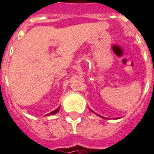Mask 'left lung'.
Here are the masks:
<instances>
[{"mask_svg": "<svg viewBox=\"0 0 154 154\" xmlns=\"http://www.w3.org/2000/svg\"><path fill=\"white\" fill-rule=\"evenodd\" d=\"M91 112H93V111H92V110H90ZM97 116H101V117H103V118H105V117H103V116H100V115H97ZM106 119H107V118H106Z\"/></svg>", "mask_w": 154, "mask_h": 154, "instance_id": "1", "label": "left lung"}]
</instances>
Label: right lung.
<instances>
[{"label": "right lung", "mask_w": 154, "mask_h": 154, "mask_svg": "<svg viewBox=\"0 0 154 154\" xmlns=\"http://www.w3.org/2000/svg\"><path fill=\"white\" fill-rule=\"evenodd\" d=\"M59 109H60V107H58V108H57V109L55 110V111H53V112H50V113H48V115H46V116L54 115V114H56V113H57L58 112H59Z\"/></svg>", "instance_id": "add662e5"}]
</instances>
